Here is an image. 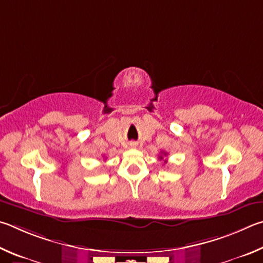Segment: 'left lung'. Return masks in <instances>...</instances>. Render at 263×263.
I'll return each instance as SVG.
<instances>
[{
	"mask_svg": "<svg viewBox=\"0 0 263 263\" xmlns=\"http://www.w3.org/2000/svg\"><path fill=\"white\" fill-rule=\"evenodd\" d=\"M164 155H165V156H166V154H164ZM159 158H160V159H163V156H160V157H159Z\"/></svg>",
	"mask_w": 263,
	"mask_h": 263,
	"instance_id": "obj_1",
	"label": "left lung"
}]
</instances>
